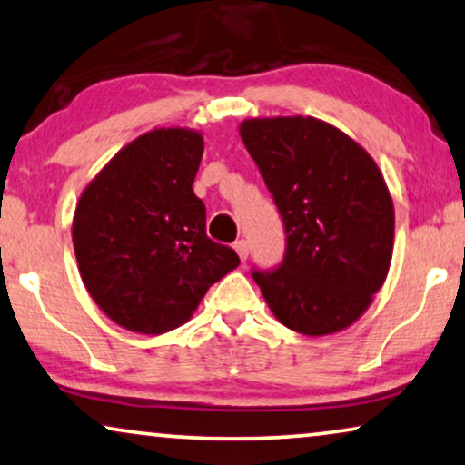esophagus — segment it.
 Instances as JSON below:
<instances>
[{
	"mask_svg": "<svg viewBox=\"0 0 465 465\" xmlns=\"http://www.w3.org/2000/svg\"><path fill=\"white\" fill-rule=\"evenodd\" d=\"M234 252H237V254H239L241 262H245L247 256H250V243H247L245 239H239L237 243H234Z\"/></svg>",
	"mask_w": 465,
	"mask_h": 465,
	"instance_id": "34e87169",
	"label": "esophagus"
}]
</instances>
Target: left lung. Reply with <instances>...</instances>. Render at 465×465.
Returning <instances> with one entry per match:
<instances>
[{"label":"left lung","instance_id":"8db88e82","mask_svg":"<svg viewBox=\"0 0 465 465\" xmlns=\"http://www.w3.org/2000/svg\"><path fill=\"white\" fill-rule=\"evenodd\" d=\"M239 134L273 194L286 254L252 271L273 316L321 337L351 327L387 280L395 211L357 141L313 117L245 119Z\"/></svg>","mask_w":465,"mask_h":465}]
</instances>
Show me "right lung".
<instances>
[{
    "mask_svg": "<svg viewBox=\"0 0 465 465\" xmlns=\"http://www.w3.org/2000/svg\"><path fill=\"white\" fill-rule=\"evenodd\" d=\"M203 149L196 130L155 128L81 194L72 222L78 271L119 327L143 335L181 327L239 264L232 247L207 237V211L192 190Z\"/></svg>",
    "mask_w": 465,
    "mask_h": 465,
    "instance_id": "add662e5",
    "label": "right lung"
}]
</instances>
